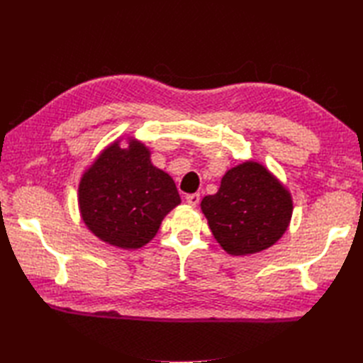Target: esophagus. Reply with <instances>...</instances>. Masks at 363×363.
Segmentation results:
<instances>
[{"label": "esophagus", "mask_w": 363, "mask_h": 363, "mask_svg": "<svg viewBox=\"0 0 363 363\" xmlns=\"http://www.w3.org/2000/svg\"><path fill=\"white\" fill-rule=\"evenodd\" d=\"M199 199H201V198H199L198 194H191V195H187V196H186V201H187L190 206H194V207L199 204Z\"/></svg>", "instance_id": "obj_1"}]
</instances>
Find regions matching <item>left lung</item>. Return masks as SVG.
<instances>
[{"label":"left lung","mask_w":363,"mask_h":363,"mask_svg":"<svg viewBox=\"0 0 363 363\" xmlns=\"http://www.w3.org/2000/svg\"><path fill=\"white\" fill-rule=\"evenodd\" d=\"M201 211L215 240L230 256H248L273 246L290 226L289 189L254 160L233 167L215 195L204 196Z\"/></svg>","instance_id":"left-lung-1"}]
</instances>
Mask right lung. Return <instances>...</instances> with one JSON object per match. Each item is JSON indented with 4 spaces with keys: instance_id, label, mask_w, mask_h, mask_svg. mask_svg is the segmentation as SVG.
Returning <instances> with one entry per match:
<instances>
[{
    "instance_id": "1",
    "label": "right lung",
    "mask_w": 363,
    "mask_h": 363,
    "mask_svg": "<svg viewBox=\"0 0 363 363\" xmlns=\"http://www.w3.org/2000/svg\"><path fill=\"white\" fill-rule=\"evenodd\" d=\"M78 204L82 221L99 240L137 250L152 240L181 198L172 176L152 165L148 146L120 137L84 172Z\"/></svg>"
}]
</instances>
